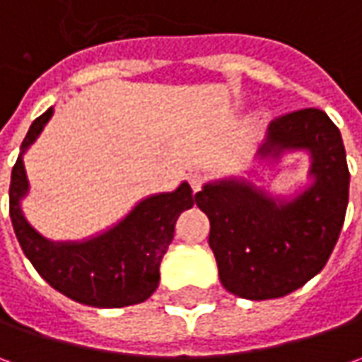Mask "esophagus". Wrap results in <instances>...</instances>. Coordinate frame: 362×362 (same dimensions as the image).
<instances>
[{"instance_id":"1","label":"esophagus","mask_w":362,"mask_h":362,"mask_svg":"<svg viewBox=\"0 0 362 362\" xmlns=\"http://www.w3.org/2000/svg\"><path fill=\"white\" fill-rule=\"evenodd\" d=\"M203 183H205V177H203L202 173H191L189 175V185H191V189L193 191H199V189L203 187Z\"/></svg>"}]
</instances>
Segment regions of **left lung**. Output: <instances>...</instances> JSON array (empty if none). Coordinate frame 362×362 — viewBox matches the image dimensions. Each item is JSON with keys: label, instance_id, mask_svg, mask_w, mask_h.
Returning <instances> with one entry per match:
<instances>
[{"label": "left lung", "instance_id": "obj_1", "mask_svg": "<svg viewBox=\"0 0 362 362\" xmlns=\"http://www.w3.org/2000/svg\"><path fill=\"white\" fill-rule=\"evenodd\" d=\"M308 151L313 185L286 202L245 179L207 183L195 195L209 217V247L223 288L247 300L286 296L325 268L349 205V167L341 131L318 108L270 122L257 155L280 159Z\"/></svg>", "mask_w": 362, "mask_h": 362}]
</instances>
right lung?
<instances>
[{
  "label": "right lung",
  "mask_w": 362,
  "mask_h": 362,
  "mask_svg": "<svg viewBox=\"0 0 362 362\" xmlns=\"http://www.w3.org/2000/svg\"><path fill=\"white\" fill-rule=\"evenodd\" d=\"M48 108L32 122L21 143V153L9 183V217L25 257L35 272L64 296L96 308H122L145 302L159 286V266L173 242L175 221L193 207L189 183L171 193L151 195L129 216L100 235L84 242H49L21 214V197L28 193L23 153L40 136L52 117Z\"/></svg>",
  "instance_id": "add662e5"
}]
</instances>
